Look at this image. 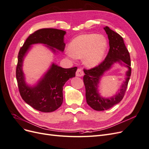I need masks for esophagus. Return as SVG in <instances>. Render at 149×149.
Masks as SVG:
<instances>
[{"mask_svg": "<svg viewBox=\"0 0 149 149\" xmlns=\"http://www.w3.org/2000/svg\"><path fill=\"white\" fill-rule=\"evenodd\" d=\"M84 75V73L81 68H78L76 72V76H83Z\"/></svg>", "mask_w": 149, "mask_h": 149, "instance_id": "obj_1", "label": "esophagus"}]
</instances>
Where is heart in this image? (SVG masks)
<instances>
[{"label":"heart","instance_id":"b5f03b06","mask_svg":"<svg viewBox=\"0 0 149 149\" xmlns=\"http://www.w3.org/2000/svg\"><path fill=\"white\" fill-rule=\"evenodd\" d=\"M107 47V42L104 36L96 34H83L72 40L66 54L72 58H83L85 65L94 67L102 61Z\"/></svg>","mask_w":149,"mask_h":149}]
</instances>
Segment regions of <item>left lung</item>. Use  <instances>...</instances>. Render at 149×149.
<instances>
[{
  "instance_id": "8db88e82",
  "label": "left lung",
  "mask_w": 149,
  "mask_h": 149,
  "mask_svg": "<svg viewBox=\"0 0 149 149\" xmlns=\"http://www.w3.org/2000/svg\"><path fill=\"white\" fill-rule=\"evenodd\" d=\"M104 29L109 40L110 48L107 55L104 60L99 65L89 70L84 69L85 74L83 76V81L86 88V102L92 109L96 111L109 109L121 101L124 96L131 74L130 55L123 37L108 26H106ZM116 62H119L121 64H124L123 62L126 63V66L128 68L126 73L127 77L116 95L109 98H102L99 95L97 90L99 80L103 73Z\"/></svg>"
}]
</instances>
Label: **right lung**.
Segmentation results:
<instances>
[{
    "label": "right lung",
    "instance_id": "obj_1",
    "mask_svg": "<svg viewBox=\"0 0 149 149\" xmlns=\"http://www.w3.org/2000/svg\"><path fill=\"white\" fill-rule=\"evenodd\" d=\"M66 31L56 29H42L35 31L26 38L18 55L16 78L22 98L30 106L43 112H51L59 108L63 103V87L70 78L75 76L77 67L63 68L53 63L50 68L38 84L33 87L26 85L22 71L24 57L31 45L45 44L55 52V48L63 52Z\"/></svg>",
    "mask_w": 149,
    "mask_h": 149
}]
</instances>
